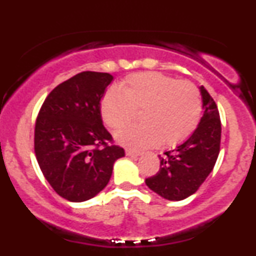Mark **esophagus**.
<instances>
[{"label":"esophagus","mask_w":256,"mask_h":256,"mask_svg":"<svg viewBox=\"0 0 256 256\" xmlns=\"http://www.w3.org/2000/svg\"><path fill=\"white\" fill-rule=\"evenodd\" d=\"M125 152H126V155H128V156H138V155L142 154V152H140L132 150V149H126Z\"/></svg>","instance_id":"obj_1"}]
</instances>
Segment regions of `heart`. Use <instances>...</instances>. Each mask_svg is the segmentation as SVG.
<instances>
[{
	"label": "heart",
	"mask_w": 256,
	"mask_h": 256,
	"mask_svg": "<svg viewBox=\"0 0 256 256\" xmlns=\"http://www.w3.org/2000/svg\"><path fill=\"white\" fill-rule=\"evenodd\" d=\"M142 110V124L116 134V140L140 149L162 143L174 146L192 137L200 124L202 102L200 91L190 82H179L156 72L128 76L120 90L110 88L101 100V116L113 130L128 125Z\"/></svg>",
	"instance_id": "heart-1"
}]
</instances>
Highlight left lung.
<instances>
[{"label": "left lung", "mask_w": 256, "mask_h": 256, "mask_svg": "<svg viewBox=\"0 0 256 256\" xmlns=\"http://www.w3.org/2000/svg\"><path fill=\"white\" fill-rule=\"evenodd\" d=\"M204 116L192 137L160 156V170L146 179L149 189L171 201L195 194L213 171L220 152L222 122L216 104L201 86Z\"/></svg>", "instance_id": "1"}]
</instances>
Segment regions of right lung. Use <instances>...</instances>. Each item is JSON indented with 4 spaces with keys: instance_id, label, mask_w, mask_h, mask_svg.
<instances>
[{
    "instance_id": "1",
    "label": "right lung",
    "mask_w": 256,
    "mask_h": 256,
    "mask_svg": "<svg viewBox=\"0 0 256 256\" xmlns=\"http://www.w3.org/2000/svg\"><path fill=\"white\" fill-rule=\"evenodd\" d=\"M113 77L85 71L54 88L34 125V154L44 178L64 200L83 202L108 184L125 155L102 124L100 101Z\"/></svg>"
}]
</instances>
